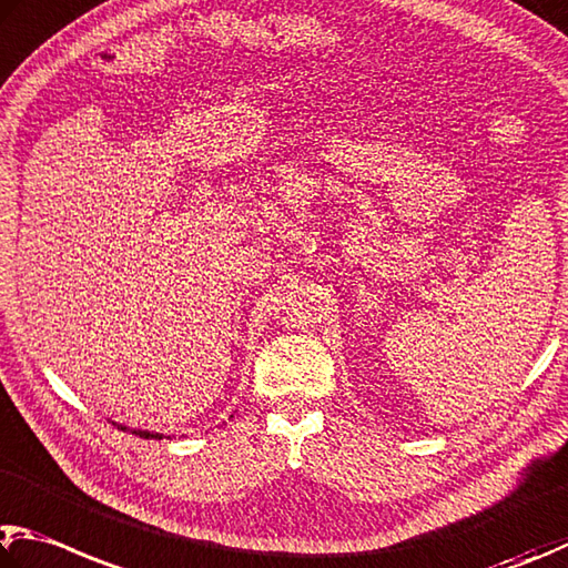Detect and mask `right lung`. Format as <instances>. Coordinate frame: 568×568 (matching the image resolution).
I'll return each mask as SVG.
<instances>
[{"mask_svg":"<svg viewBox=\"0 0 568 568\" xmlns=\"http://www.w3.org/2000/svg\"><path fill=\"white\" fill-rule=\"evenodd\" d=\"M113 425L116 427H121V429H129L126 425H119V422H113ZM131 435H136V437H141V439H163V435L161 432H149V429H129Z\"/></svg>","mask_w":568,"mask_h":568,"instance_id":"1","label":"right lung"}]
</instances>
